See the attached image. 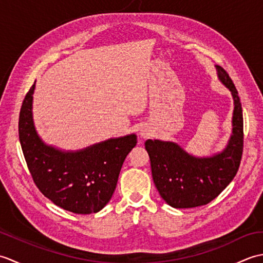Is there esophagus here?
I'll list each match as a JSON object with an SVG mask.
<instances>
[{"label": "esophagus", "mask_w": 263, "mask_h": 263, "mask_svg": "<svg viewBox=\"0 0 263 263\" xmlns=\"http://www.w3.org/2000/svg\"><path fill=\"white\" fill-rule=\"evenodd\" d=\"M139 135H140V137H141V138H143V139H144V138H148L150 133H149V131H148V128H146V127H142L141 130H140V132H139Z\"/></svg>", "instance_id": "34e87169"}]
</instances>
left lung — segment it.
<instances>
[{
  "label": "left lung",
  "instance_id": "left-lung-1",
  "mask_svg": "<svg viewBox=\"0 0 263 263\" xmlns=\"http://www.w3.org/2000/svg\"><path fill=\"white\" fill-rule=\"evenodd\" d=\"M218 78L234 99L233 131L227 147L211 157H195L177 143L147 140L153 180L160 197L173 208H194L217 198L235 177L243 153V111L227 72L216 65Z\"/></svg>",
  "mask_w": 263,
  "mask_h": 263
}]
</instances>
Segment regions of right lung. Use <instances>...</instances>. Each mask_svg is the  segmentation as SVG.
<instances>
[{
  "instance_id": "obj_1",
  "label": "right lung",
  "mask_w": 263,
  "mask_h": 263,
  "mask_svg": "<svg viewBox=\"0 0 263 263\" xmlns=\"http://www.w3.org/2000/svg\"><path fill=\"white\" fill-rule=\"evenodd\" d=\"M35 83L22 102L19 140L33 182L46 198L74 214L102 210L113 195L137 136L108 139L79 152H62L42 141L32 120Z\"/></svg>"
}]
</instances>
